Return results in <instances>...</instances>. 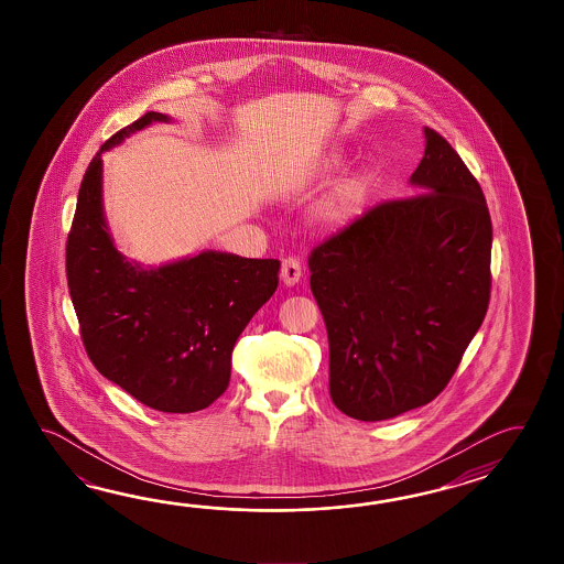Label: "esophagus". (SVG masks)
<instances>
[{"label": "esophagus", "instance_id": "34e87169", "mask_svg": "<svg viewBox=\"0 0 564 564\" xmlns=\"http://www.w3.org/2000/svg\"><path fill=\"white\" fill-rule=\"evenodd\" d=\"M280 278H282V282H284L286 286L299 284L300 278H302V265H300L299 258H286V260L282 262Z\"/></svg>", "mask_w": 564, "mask_h": 564}]
</instances>
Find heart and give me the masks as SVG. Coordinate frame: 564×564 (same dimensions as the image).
<instances>
[{
  "label": "heart",
  "instance_id": "b5f03b06",
  "mask_svg": "<svg viewBox=\"0 0 564 564\" xmlns=\"http://www.w3.org/2000/svg\"><path fill=\"white\" fill-rule=\"evenodd\" d=\"M345 161H347V153L335 149L312 159L306 173L311 177L323 180L343 167ZM372 189H375V175L371 169L355 171L340 183H336L330 192L316 202L312 216L324 228H350L355 221H359L360 217L365 216L367 205L371 202Z\"/></svg>",
  "mask_w": 564,
  "mask_h": 564
}]
</instances>
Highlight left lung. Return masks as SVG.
<instances>
[{
  "label": "left lung",
  "instance_id": "obj_1",
  "mask_svg": "<svg viewBox=\"0 0 564 564\" xmlns=\"http://www.w3.org/2000/svg\"><path fill=\"white\" fill-rule=\"evenodd\" d=\"M409 183L312 250L336 408L383 421L427 405L454 377L490 302L491 221L476 177L440 132Z\"/></svg>",
  "mask_w": 564,
  "mask_h": 564
}]
</instances>
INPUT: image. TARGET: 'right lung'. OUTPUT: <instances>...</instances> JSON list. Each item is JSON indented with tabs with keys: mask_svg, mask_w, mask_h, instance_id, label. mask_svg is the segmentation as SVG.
Wrapping results in <instances>:
<instances>
[{
	"mask_svg": "<svg viewBox=\"0 0 564 564\" xmlns=\"http://www.w3.org/2000/svg\"><path fill=\"white\" fill-rule=\"evenodd\" d=\"M169 120L147 112L90 161L66 243V276L98 372L147 408L193 413L228 389L234 345L276 292L280 262L205 250L144 268L117 250L102 207V153Z\"/></svg>",
	"mask_w": 564,
	"mask_h": 564,
	"instance_id": "1",
	"label": "right lung"
}]
</instances>
